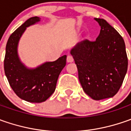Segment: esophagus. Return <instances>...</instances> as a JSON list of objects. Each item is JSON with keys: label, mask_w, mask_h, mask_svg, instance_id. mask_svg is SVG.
<instances>
[{"label": "esophagus", "mask_w": 131, "mask_h": 131, "mask_svg": "<svg viewBox=\"0 0 131 131\" xmlns=\"http://www.w3.org/2000/svg\"><path fill=\"white\" fill-rule=\"evenodd\" d=\"M73 61V58L71 55H68L67 56V62L68 63H72Z\"/></svg>", "instance_id": "esophagus-1"}]
</instances>
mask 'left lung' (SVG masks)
Here are the masks:
<instances>
[{"label":"left lung","instance_id":"obj_1","mask_svg":"<svg viewBox=\"0 0 131 131\" xmlns=\"http://www.w3.org/2000/svg\"><path fill=\"white\" fill-rule=\"evenodd\" d=\"M101 26L95 41L86 39L71 50L84 93L94 100L112 98L119 91L128 70L123 37L105 19L95 18Z\"/></svg>","mask_w":131,"mask_h":131}]
</instances>
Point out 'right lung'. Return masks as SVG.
Segmentation results:
<instances>
[{"mask_svg": "<svg viewBox=\"0 0 131 131\" xmlns=\"http://www.w3.org/2000/svg\"><path fill=\"white\" fill-rule=\"evenodd\" d=\"M40 21L38 17L28 19L10 36L4 58V71L8 83L19 98L30 103H41L52 94L58 79L66 64V55L54 62H46L36 68H28L18 56L19 41L26 28Z\"/></svg>", "mask_w": 131, "mask_h": 131, "instance_id": "add662e5", "label": "right lung"}]
</instances>
